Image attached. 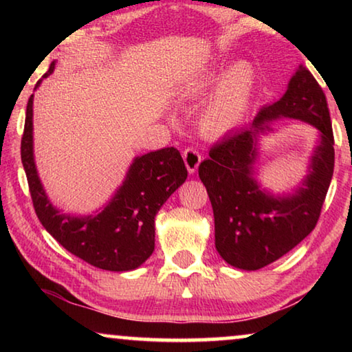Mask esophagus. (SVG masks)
I'll return each mask as SVG.
<instances>
[{
    "label": "esophagus",
    "instance_id": "34e87169",
    "mask_svg": "<svg viewBox=\"0 0 352 352\" xmlns=\"http://www.w3.org/2000/svg\"><path fill=\"white\" fill-rule=\"evenodd\" d=\"M183 160H184V164H186V169L189 174H194L201 162V155L195 151L194 147H188L186 151L183 152Z\"/></svg>",
    "mask_w": 352,
    "mask_h": 352
}]
</instances>
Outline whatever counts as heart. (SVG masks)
Returning a JSON list of instances; mask_svg holds the SVG:
<instances>
[{"label":"heart","mask_w":352,"mask_h":352,"mask_svg":"<svg viewBox=\"0 0 352 352\" xmlns=\"http://www.w3.org/2000/svg\"><path fill=\"white\" fill-rule=\"evenodd\" d=\"M214 85H217L216 90L201 107L197 126L201 135L217 138L234 132L245 122L258 93V76L248 62L219 65L188 88L186 96L197 98Z\"/></svg>","instance_id":"b5f03b06"}]
</instances>
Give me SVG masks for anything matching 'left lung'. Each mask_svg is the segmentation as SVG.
Wrapping results in <instances>:
<instances>
[{"instance_id":"8db88e82","label":"left lung","mask_w":352,"mask_h":352,"mask_svg":"<svg viewBox=\"0 0 352 352\" xmlns=\"http://www.w3.org/2000/svg\"><path fill=\"white\" fill-rule=\"evenodd\" d=\"M278 118H298L319 130L308 174L287 195L257 182L258 140ZM333 174V135L323 90L302 65L283 98L261 109L254 121L225 136L199 166L214 212L216 250L241 270H258L296 247L315 228Z\"/></svg>"}]
</instances>
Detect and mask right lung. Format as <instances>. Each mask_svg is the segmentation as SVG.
Instances as JSON below:
<instances>
[{"label":"right lung","mask_w":352,"mask_h":352,"mask_svg":"<svg viewBox=\"0 0 352 352\" xmlns=\"http://www.w3.org/2000/svg\"><path fill=\"white\" fill-rule=\"evenodd\" d=\"M54 69L56 60L43 79ZM21 162L35 212L47 233L77 258L110 272L135 270L151 258L155 216L188 177L180 152L174 147L160 148L133 158L122 184L102 208L85 216L63 214L47 197L35 166L34 94L28 100Z\"/></svg>","instance_id":"obj_1"}]
</instances>
